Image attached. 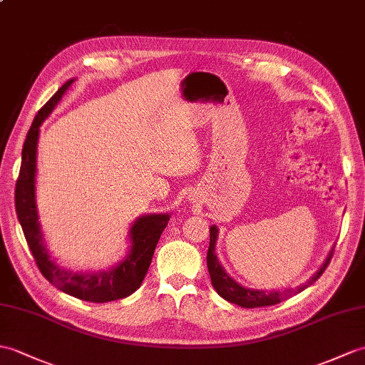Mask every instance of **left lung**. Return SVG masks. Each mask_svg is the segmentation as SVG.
<instances>
[{
    "mask_svg": "<svg viewBox=\"0 0 365 365\" xmlns=\"http://www.w3.org/2000/svg\"><path fill=\"white\" fill-rule=\"evenodd\" d=\"M217 227L211 225L210 227V247L207 253V266H208V272L211 277V284L216 289V292L221 295V297L227 302L238 304V307L242 308H259V307H270V304H277L279 302H283L286 299L292 297L294 294L302 292L304 287H308L312 284L316 279L325 272L327 266L329 264L333 257V250L328 253L327 259L324 261V264L320 266L317 272L312 275L307 283L297 286V287H289V289L284 291H264V289H250V287H245L240 284L238 282L225 272V269L222 267L221 262L217 259L216 255V241H217Z\"/></svg>",
    "mask_w": 365,
    "mask_h": 365,
    "instance_id": "1",
    "label": "left lung"
}]
</instances>
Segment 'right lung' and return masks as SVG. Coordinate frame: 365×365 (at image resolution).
Returning <instances> with one entry per match:
<instances>
[{"instance_id": "obj_1", "label": "right lung", "mask_w": 365, "mask_h": 365, "mask_svg": "<svg viewBox=\"0 0 365 365\" xmlns=\"http://www.w3.org/2000/svg\"><path fill=\"white\" fill-rule=\"evenodd\" d=\"M74 79L66 81L54 96L38 110L26 135L21 152L20 175L15 186V210L23 228L24 238L37 266L51 284L73 297L93 303H106L127 297L141 286L150 266L157 242L171 219L169 213H152L135 219L129 230L130 247L124 259L107 270L99 272H73L63 269L51 258L38 221L36 202L37 144L40 125L53 113Z\"/></svg>"}]
</instances>
